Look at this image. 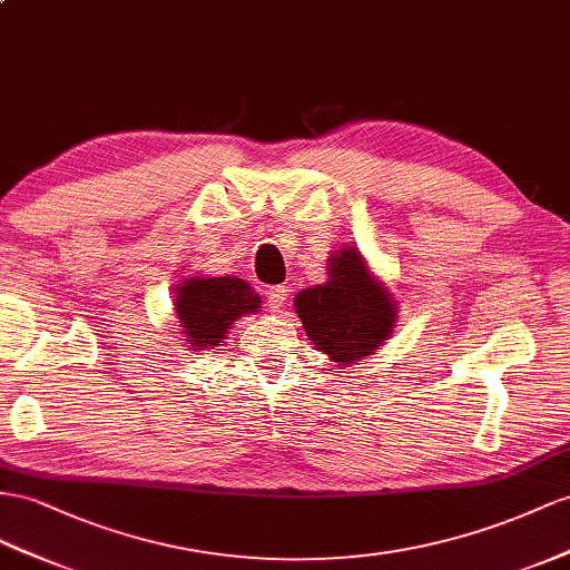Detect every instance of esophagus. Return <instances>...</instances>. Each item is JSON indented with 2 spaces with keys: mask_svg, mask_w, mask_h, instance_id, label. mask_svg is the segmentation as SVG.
Returning <instances> with one entry per match:
<instances>
[{
  "mask_svg": "<svg viewBox=\"0 0 570 570\" xmlns=\"http://www.w3.org/2000/svg\"><path fill=\"white\" fill-rule=\"evenodd\" d=\"M286 296H288V288H286V286H272V288L267 291V305H269V311L276 313L279 308H284Z\"/></svg>",
  "mask_w": 570,
  "mask_h": 570,
  "instance_id": "34e87169",
  "label": "esophagus"
}]
</instances>
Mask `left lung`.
Listing matches in <instances>:
<instances>
[{"instance_id":"left-lung-1","label":"left lung","mask_w":570,"mask_h":570,"mask_svg":"<svg viewBox=\"0 0 570 570\" xmlns=\"http://www.w3.org/2000/svg\"><path fill=\"white\" fill-rule=\"evenodd\" d=\"M330 279L298 291L294 308L315 348L340 366L381 348L397 323V301L371 274L356 247L327 259Z\"/></svg>"}]
</instances>
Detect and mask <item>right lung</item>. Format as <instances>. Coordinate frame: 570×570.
Here are the masks:
<instances>
[{"mask_svg":"<svg viewBox=\"0 0 570 570\" xmlns=\"http://www.w3.org/2000/svg\"><path fill=\"white\" fill-rule=\"evenodd\" d=\"M175 313L189 352L218 346L238 317L259 311V296L238 276H189L175 288Z\"/></svg>","mask_w":570,"mask_h":570,"instance_id":"1","label":"right lung"}]
</instances>
